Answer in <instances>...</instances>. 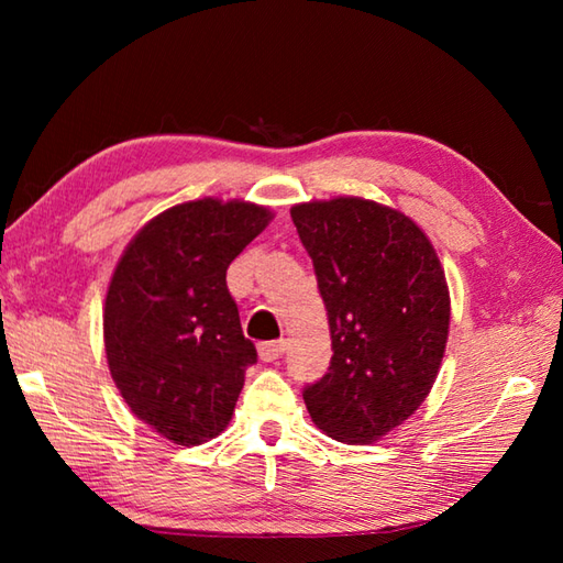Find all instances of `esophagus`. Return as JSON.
I'll use <instances>...</instances> for the list:
<instances>
[{
	"instance_id": "esophagus-1",
	"label": "esophagus",
	"mask_w": 563,
	"mask_h": 563,
	"mask_svg": "<svg viewBox=\"0 0 563 563\" xmlns=\"http://www.w3.org/2000/svg\"><path fill=\"white\" fill-rule=\"evenodd\" d=\"M285 349H288V343H285V341L261 343V345H258V357H261L263 363H273V361H278V357H283Z\"/></svg>"
}]
</instances>
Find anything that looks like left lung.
Segmentation results:
<instances>
[{
	"label": "left lung",
	"instance_id": "8db88e82",
	"mask_svg": "<svg viewBox=\"0 0 563 563\" xmlns=\"http://www.w3.org/2000/svg\"><path fill=\"white\" fill-rule=\"evenodd\" d=\"M314 263L331 331V367L305 389L319 430L369 445L418 411L450 333L445 268L409 214L336 196L290 208Z\"/></svg>",
	"mask_w": 563,
	"mask_h": 563
}]
</instances>
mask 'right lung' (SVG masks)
I'll use <instances>...</instances> for the list:
<instances>
[{"label": "right lung", "mask_w": 563, "mask_h": 563, "mask_svg": "<svg viewBox=\"0 0 563 563\" xmlns=\"http://www.w3.org/2000/svg\"><path fill=\"white\" fill-rule=\"evenodd\" d=\"M271 220V208L239 198L178 202L142 224L115 263L106 361L128 409L176 445H202L232 421L256 349L224 278Z\"/></svg>", "instance_id": "add662e5"}]
</instances>
